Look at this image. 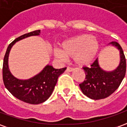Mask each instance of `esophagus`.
Wrapping results in <instances>:
<instances>
[{"label": "esophagus", "instance_id": "obj_1", "mask_svg": "<svg viewBox=\"0 0 127 127\" xmlns=\"http://www.w3.org/2000/svg\"><path fill=\"white\" fill-rule=\"evenodd\" d=\"M66 71L67 72H71L73 71V68H71V67H70V66H67Z\"/></svg>", "mask_w": 127, "mask_h": 127}]
</instances>
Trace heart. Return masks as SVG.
Here are the masks:
<instances>
[{
	"label": "heart",
	"instance_id": "obj_1",
	"mask_svg": "<svg viewBox=\"0 0 127 127\" xmlns=\"http://www.w3.org/2000/svg\"><path fill=\"white\" fill-rule=\"evenodd\" d=\"M99 51L98 41L90 34H83L66 39L61 45V50H54V56L61 59L73 57L76 65H90Z\"/></svg>",
	"mask_w": 127,
	"mask_h": 127
}]
</instances>
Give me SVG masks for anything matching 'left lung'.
I'll return each instance as SVG.
<instances>
[{"label": "left lung", "mask_w": 127, "mask_h": 127, "mask_svg": "<svg viewBox=\"0 0 127 127\" xmlns=\"http://www.w3.org/2000/svg\"><path fill=\"white\" fill-rule=\"evenodd\" d=\"M112 45L120 51V63L116 69L106 71L99 66L98 58L91 67H83L86 74L85 80L80 84L84 95L94 100L105 98L111 95L122 82L126 73V59L123 48L117 42H111Z\"/></svg>", "instance_id": "1"}]
</instances>
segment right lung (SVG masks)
I'll use <instances>...</instances> for the list:
<instances>
[{"mask_svg":"<svg viewBox=\"0 0 127 127\" xmlns=\"http://www.w3.org/2000/svg\"><path fill=\"white\" fill-rule=\"evenodd\" d=\"M41 33L40 30L24 34L11 42L7 47L4 55L2 66V79L4 86L15 97L27 103H41L50 97L57 83L58 77L66 70L54 69L47 64L34 77L28 80H20L14 77L10 71L8 64V59L10 50L13 45L18 41L31 36H38Z\"/></svg>","mask_w":127,"mask_h":127,"instance_id":"1","label":"right lung"}]
</instances>
